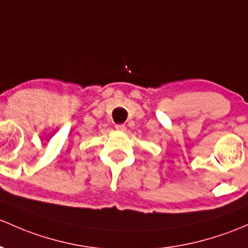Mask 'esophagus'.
<instances>
[{"mask_svg": "<svg viewBox=\"0 0 248 248\" xmlns=\"http://www.w3.org/2000/svg\"><path fill=\"white\" fill-rule=\"evenodd\" d=\"M115 128H116V131H119V132L126 131V126H124V124H116Z\"/></svg>", "mask_w": 248, "mask_h": 248, "instance_id": "esophagus-1", "label": "esophagus"}]
</instances>
